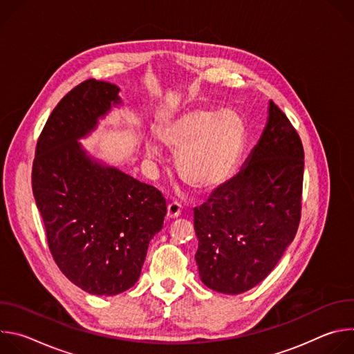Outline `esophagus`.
I'll return each instance as SVG.
<instances>
[{
  "instance_id": "esophagus-1",
  "label": "esophagus",
  "mask_w": 354,
  "mask_h": 354,
  "mask_svg": "<svg viewBox=\"0 0 354 354\" xmlns=\"http://www.w3.org/2000/svg\"><path fill=\"white\" fill-rule=\"evenodd\" d=\"M180 205L176 203V201H172V203L168 205V212H167V216L168 218H176L180 216Z\"/></svg>"
}]
</instances>
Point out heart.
<instances>
[{"label": "heart", "mask_w": 354, "mask_h": 354, "mask_svg": "<svg viewBox=\"0 0 354 354\" xmlns=\"http://www.w3.org/2000/svg\"><path fill=\"white\" fill-rule=\"evenodd\" d=\"M161 142L176 154L185 182L198 190H214L236 171L246 144L242 118L227 109L189 108L158 126ZM148 158L162 161L164 149L153 137L144 140Z\"/></svg>", "instance_id": "b5f03b06"}]
</instances>
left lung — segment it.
<instances>
[{
	"instance_id": "obj_1",
	"label": "left lung",
	"mask_w": 354,
	"mask_h": 354,
	"mask_svg": "<svg viewBox=\"0 0 354 354\" xmlns=\"http://www.w3.org/2000/svg\"><path fill=\"white\" fill-rule=\"evenodd\" d=\"M302 175L301 140L269 100L266 126L241 171L193 212L205 286L234 295L268 277L295 236Z\"/></svg>"
}]
</instances>
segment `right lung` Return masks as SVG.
Returning a JSON list of instances; mask_svg holds the SVG:
<instances>
[{"label": "right lung", "mask_w": 354, "mask_h": 354, "mask_svg": "<svg viewBox=\"0 0 354 354\" xmlns=\"http://www.w3.org/2000/svg\"><path fill=\"white\" fill-rule=\"evenodd\" d=\"M120 88L88 80L70 91L39 137L32 189L47 243L64 276L93 295L133 287L164 227L162 194L93 157L80 142L123 106Z\"/></svg>", "instance_id": "obj_1"}]
</instances>
